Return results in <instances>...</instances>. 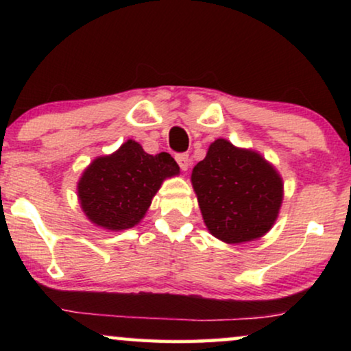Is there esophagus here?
<instances>
[{
	"label": "esophagus",
	"instance_id": "34e87169",
	"mask_svg": "<svg viewBox=\"0 0 351 351\" xmlns=\"http://www.w3.org/2000/svg\"><path fill=\"white\" fill-rule=\"evenodd\" d=\"M176 161H177V165L180 166L182 171L189 169L190 158H189V155H186V153H179V155H176Z\"/></svg>",
	"mask_w": 351,
	"mask_h": 351
}]
</instances>
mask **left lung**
<instances>
[{
  "mask_svg": "<svg viewBox=\"0 0 351 351\" xmlns=\"http://www.w3.org/2000/svg\"><path fill=\"white\" fill-rule=\"evenodd\" d=\"M191 184L206 227L228 244L262 238L282 203V179L275 167L257 152L225 138L210 143L208 155L193 167Z\"/></svg>",
  "mask_w": 351,
  "mask_h": 351,
  "instance_id": "left-lung-1",
  "label": "left lung"
}]
</instances>
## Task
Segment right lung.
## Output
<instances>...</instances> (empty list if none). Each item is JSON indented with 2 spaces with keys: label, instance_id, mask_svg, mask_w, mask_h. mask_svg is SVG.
Returning a JSON list of instances; mask_svg holds the SVG:
<instances>
[{
  "label": "right lung",
  "instance_id": "right-lung-1",
  "mask_svg": "<svg viewBox=\"0 0 351 351\" xmlns=\"http://www.w3.org/2000/svg\"><path fill=\"white\" fill-rule=\"evenodd\" d=\"M179 174L169 153L148 155L136 141L124 142L108 156H99L78 182L84 214L97 227L132 228L143 219L162 180Z\"/></svg>",
  "mask_w": 351,
  "mask_h": 351
}]
</instances>
